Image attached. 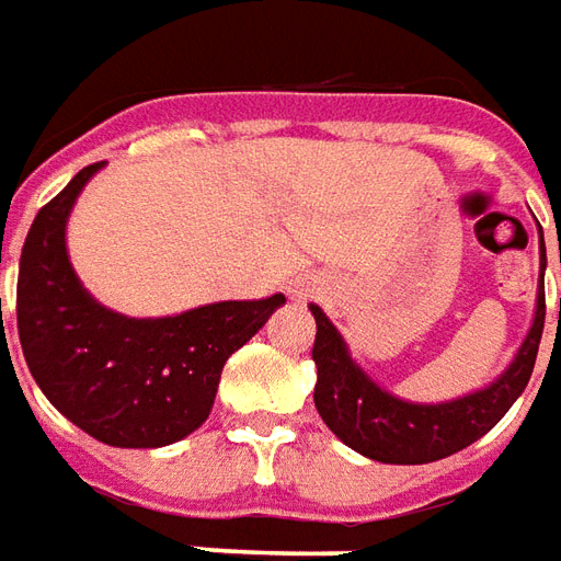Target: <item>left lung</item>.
<instances>
[{"mask_svg": "<svg viewBox=\"0 0 561 561\" xmlns=\"http://www.w3.org/2000/svg\"><path fill=\"white\" fill-rule=\"evenodd\" d=\"M538 251H541V284H538V301H535V320L517 355L490 386L469 391L463 398L443 400V403H412L374 382L355 365L350 346L341 331L334 329V322L322 313V308L310 305V313L317 320L313 403L322 421L329 424V431L353 451L365 454L379 463L398 466L443 460L493 431L502 415L514 407V400L520 398L523 388L529 386L538 343H541L543 268H547L543 236Z\"/></svg>", "mask_w": 561, "mask_h": 561, "instance_id": "obj_1", "label": "left lung"}]
</instances>
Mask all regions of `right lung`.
<instances>
[{"label":"right lung","instance_id":"add662e5","mask_svg":"<svg viewBox=\"0 0 561 561\" xmlns=\"http://www.w3.org/2000/svg\"><path fill=\"white\" fill-rule=\"evenodd\" d=\"M101 167H83L32 220L20 253V346L44 398L80 431L113 448H161L208 419L227 358L286 298L215 301L154 320L104 308L65 244L73 203Z\"/></svg>","mask_w":561,"mask_h":561}]
</instances>
